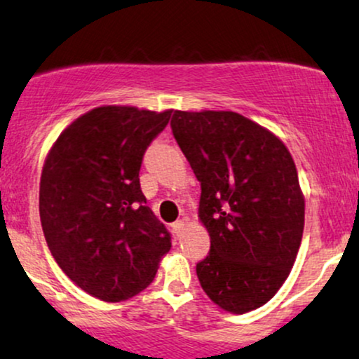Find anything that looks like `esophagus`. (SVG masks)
<instances>
[{
    "label": "esophagus",
    "instance_id": "obj_1",
    "mask_svg": "<svg viewBox=\"0 0 359 359\" xmlns=\"http://www.w3.org/2000/svg\"><path fill=\"white\" fill-rule=\"evenodd\" d=\"M172 229H174V233L177 234V236H180V234L184 233V221H175L174 224H172Z\"/></svg>",
    "mask_w": 359,
    "mask_h": 359
}]
</instances>
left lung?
Returning <instances> with one entry per match:
<instances>
[{"label": "left lung", "mask_w": 359, "mask_h": 359, "mask_svg": "<svg viewBox=\"0 0 359 359\" xmlns=\"http://www.w3.org/2000/svg\"><path fill=\"white\" fill-rule=\"evenodd\" d=\"M172 133L201 182L211 236L196 265L201 287L233 314L262 307L283 285L302 241L304 197L292 155L233 111H174Z\"/></svg>", "instance_id": "obj_1"}]
</instances>
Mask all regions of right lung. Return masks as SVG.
Masks as SVG:
<instances>
[{"label":"right lung","instance_id":"1","mask_svg":"<svg viewBox=\"0 0 359 359\" xmlns=\"http://www.w3.org/2000/svg\"><path fill=\"white\" fill-rule=\"evenodd\" d=\"M170 114L96 108L62 131L45 160L40 221L48 250L77 287L104 302L145 290L172 246L138 177Z\"/></svg>","mask_w":359,"mask_h":359}]
</instances>
